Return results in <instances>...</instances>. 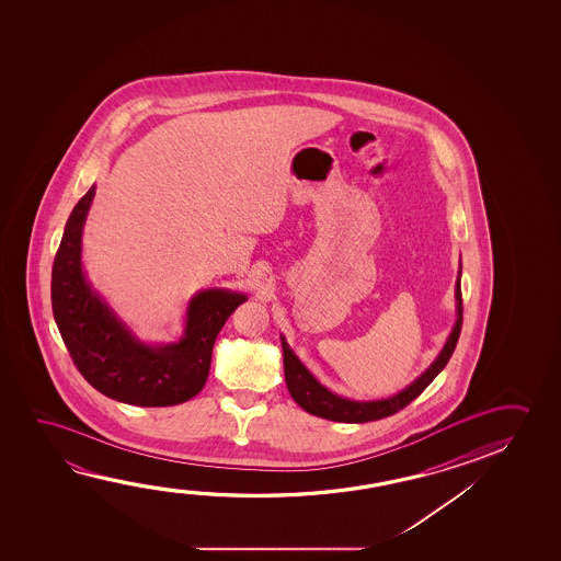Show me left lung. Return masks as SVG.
<instances>
[{
  "mask_svg": "<svg viewBox=\"0 0 561 561\" xmlns=\"http://www.w3.org/2000/svg\"><path fill=\"white\" fill-rule=\"evenodd\" d=\"M461 314H463V307H461V260H459L458 277H456V322L451 327L450 336L446 339L431 366L424 369L423 374L411 381L409 386L397 391L396 396L369 399V401L339 396L329 387L322 386L321 381L312 376L304 362L297 358L291 346L287 344L284 334H279L282 348H284V374L287 389L294 397L295 403L299 404L304 411L314 414V416H321V419H329L334 423H371V421L391 416L421 396L424 389L431 386L432 379L446 368V364L458 344Z\"/></svg>",
  "mask_w": 561,
  "mask_h": 561,
  "instance_id": "1",
  "label": "left lung"
}]
</instances>
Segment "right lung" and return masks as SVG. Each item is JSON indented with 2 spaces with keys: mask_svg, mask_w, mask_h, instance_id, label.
I'll return each instance as SVG.
<instances>
[{
  "mask_svg": "<svg viewBox=\"0 0 561 561\" xmlns=\"http://www.w3.org/2000/svg\"><path fill=\"white\" fill-rule=\"evenodd\" d=\"M93 195L95 184L70 213L56 252L50 284L56 327L76 368L103 396L137 407L185 403L205 386L217 334L249 295L225 287L199 289L187 301L180 339H138L83 270V225Z\"/></svg>",
  "mask_w": 561,
  "mask_h": 561,
  "instance_id": "add662e5",
  "label": "right lung"
}]
</instances>
